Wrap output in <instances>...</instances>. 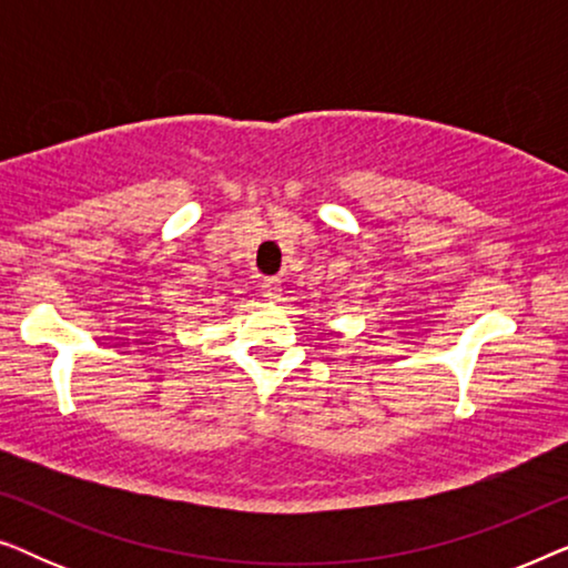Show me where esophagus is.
Segmentation results:
<instances>
[{
  "instance_id": "esophagus-1",
  "label": "esophagus",
  "mask_w": 568,
  "mask_h": 568,
  "mask_svg": "<svg viewBox=\"0 0 568 568\" xmlns=\"http://www.w3.org/2000/svg\"><path fill=\"white\" fill-rule=\"evenodd\" d=\"M261 292H263V297H266V300L276 302L278 297H282V278H278V276H266L261 282Z\"/></svg>"
}]
</instances>
